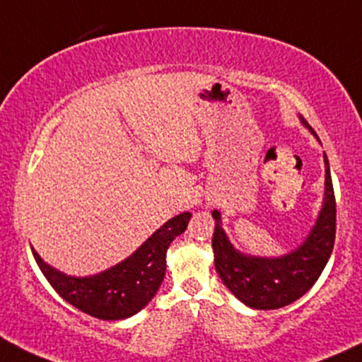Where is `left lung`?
<instances>
[{
    "label": "left lung",
    "mask_w": 362,
    "mask_h": 362,
    "mask_svg": "<svg viewBox=\"0 0 362 362\" xmlns=\"http://www.w3.org/2000/svg\"><path fill=\"white\" fill-rule=\"evenodd\" d=\"M300 121L315 135L303 117H300ZM325 168V199L317 220L305 241L283 257H251L238 251L222 229L220 211L211 213L215 218L211 246L216 272L235 298L251 309L271 310L290 305L314 286L328 264L337 234V203L326 154Z\"/></svg>",
    "instance_id": "8db88e82"
}]
</instances>
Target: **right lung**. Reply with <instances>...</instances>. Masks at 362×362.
Segmentation results:
<instances>
[{"label": "right lung", "mask_w": 362, "mask_h": 362, "mask_svg": "<svg viewBox=\"0 0 362 362\" xmlns=\"http://www.w3.org/2000/svg\"><path fill=\"white\" fill-rule=\"evenodd\" d=\"M191 216L189 211L173 216L127 260L95 276H67L30 250L43 276L66 302L97 319L117 321L140 312L154 298L165 279L166 250L187 229Z\"/></svg>", "instance_id": "right-lung-1"}]
</instances>
